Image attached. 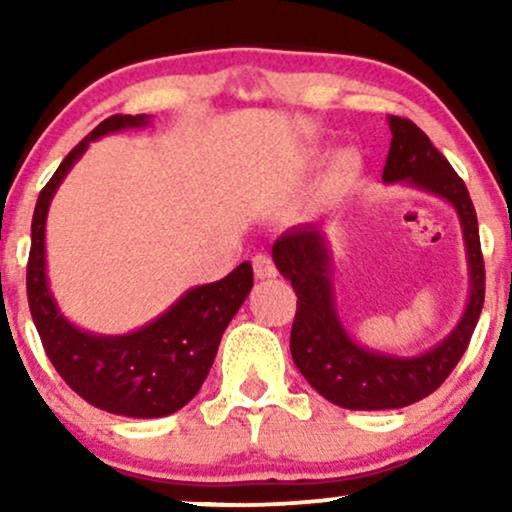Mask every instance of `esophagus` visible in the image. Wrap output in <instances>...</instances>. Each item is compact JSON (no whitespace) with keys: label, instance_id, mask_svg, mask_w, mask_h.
<instances>
[{"label":"esophagus","instance_id":"obj_1","mask_svg":"<svg viewBox=\"0 0 512 512\" xmlns=\"http://www.w3.org/2000/svg\"><path fill=\"white\" fill-rule=\"evenodd\" d=\"M252 267H255V276L257 279H274L276 276V267L269 255H255L252 257Z\"/></svg>","mask_w":512,"mask_h":512}]
</instances>
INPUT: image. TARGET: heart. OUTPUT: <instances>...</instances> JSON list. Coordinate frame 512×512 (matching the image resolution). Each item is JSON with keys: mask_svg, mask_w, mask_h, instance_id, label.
I'll return each mask as SVG.
<instances>
[{"mask_svg": "<svg viewBox=\"0 0 512 512\" xmlns=\"http://www.w3.org/2000/svg\"><path fill=\"white\" fill-rule=\"evenodd\" d=\"M317 158V154L313 156ZM363 175V161L356 151H342L332 158L330 168H327L325 180H322V195L337 199L349 195L358 185Z\"/></svg>", "mask_w": 512, "mask_h": 512, "instance_id": "heart-1", "label": "heart"}]
</instances>
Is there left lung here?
<instances>
[{"instance_id": "obj_1", "label": "left lung", "mask_w": 512, "mask_h": 512, "mask_svg": "<svg viewBox=\"0 0 512 512\" xmlns=\"http://www.w3.org/2000/svg\"><path fill=\"white\" fill-rule=\"evenodd\" d=\"M392 132L383 182L431 192L457 211L469 264L467 308L448 337L419 356H397L361 346L346 332L337 313L332 284V252L320 223L293 226L276 238V269L291 279L298 296L291 327V356L310 387L344 409H399L419 402L452 373L484 305V257L477 211L460 175L452 170L431 139L404 117H387Z\"/></svg>"}]
</instances>
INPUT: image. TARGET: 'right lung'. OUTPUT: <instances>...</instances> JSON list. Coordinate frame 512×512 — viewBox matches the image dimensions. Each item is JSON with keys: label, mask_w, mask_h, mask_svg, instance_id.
I'll return each instance as SVG.
<instances>
[{"label": "right lung", "mask_w": 512, "mask_h": 512, "mask_svg": "<svg viewBox=\"0 0 512 512\" xmlns=\"http://www.w3.org/2000/svg\"><path fill=\"white\" fill-rule=\"evenodd\" d=\"M149 120V115H113L69 151L35 204L26 272L35 330L64 383L93 407L132 419L168 416L197 395L228 322L252 289V264L243 262L221 281L185 291L166 313L129 334L79 330L57 308L45 262V221L52 197L88 144L122 129L146 127Z\"/></svg>", "instance_id": "add662e5"}]
</instances>
